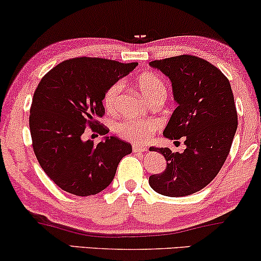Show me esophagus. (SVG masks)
<instances>
[{"mask_svg": "<svg viewBox=\"0 0 261 261\" xmlns=\"http://www.w3.org/2000/svg\"><path fill=\"white\" fill-rule=\"evenodd\" d=\"M147 151L146 146H143V145H133V152L134 153H144V152Z\"/></svg>", "mask_w": 261, "mask_h": 261, "instance_id": "34e87169", "label": "esophagus"}]
</instances>
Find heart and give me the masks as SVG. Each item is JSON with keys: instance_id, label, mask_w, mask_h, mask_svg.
Listing matches in <instances>:
<instances>
[{"instance_id": "1", "label": "heart", "mask_w": 261, "mask_h": 261, "mask_svg": "<svg viewBox=\"0 0 261 261\" xmlns=\"http://www.w3.org/2000/svg\"><path fill=\"white\" fill-rule=\"evenodd\" d=\"M122 81H116L107 90L104 94V106L108 110H114L117 106L118 97L122 90ZM137 85L141 94L148 100L157 97H167V86L160 76L152 73L143 74L138 77ZM158 123L154 120H139V118H127L118 121L115 126V130L124 140L133 143H143L157 129Z\"/></svg>"}]
</instances>
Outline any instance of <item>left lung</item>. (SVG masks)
<instances>
[{
	"label": "left lung",
	"instance_id": "obj_1",
	"mask_svg": "<svg viewBox=\"0 0 261 261\" xmlns=\"http://www.w3.org/2000/svg\"><path fill=\"white\" fill-rule=\"evenodd\" d=\"M150 66L170 79L177 103L163 135L171 140L184 137L186 150L150 147L164 155L167 168L151 175L148 184L160 194L185 197L206 187L228 157L238 129L234 94L228 77L200 57L174 56Z\"/></svg>",
	"mask_w": 261,
	"mask_h": 261
}]
</instances>
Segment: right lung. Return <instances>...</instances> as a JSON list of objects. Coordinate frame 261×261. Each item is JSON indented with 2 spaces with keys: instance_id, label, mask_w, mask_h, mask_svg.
Returning a JSON list of instances; mask_svg holds the SVG:
<instances>
[{
  "instance_id": "right-lung-1",
  "label": "right lung",
  "mask_w": 261,
  "mask_h": 261,
  "mask_svg": "<svg viewBox=\"0 0 261 261\" xmlns=\"http://www.w3.org/2000/svg\"><path fill=\"white\" fill-rule=\"evenodd\" d=\"M137 66L76 57L59 63L39 81L30 110L33 151L44 172L64 192L89 197L104 191L120 161L132 152L130 144L116 137L94 145L83 140V134L87 127L109 133L97 121L106 113L104 94Z\"/></svg>"
}]
</instances>
